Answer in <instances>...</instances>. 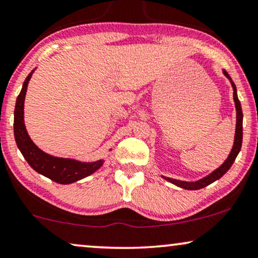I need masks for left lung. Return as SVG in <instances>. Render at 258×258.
I'll return each instance as SVG.
<instances>
[{"label": "left lung", "mask_w": 258, "mask_h": 258, "mask_svg": "<svg viewBox=\"0 0 258 258\" xmlns=\"http://www.w3.org/2000/svg\"><path fill=\"white\" fill-rule=\"evenodd\" d=\"M224 75L226 76L229 80L231 81V84H232L233 88V100H234V105H236V110H237V123H236V135H234V143H233V148L231 150L229 157L226 158L223 164L220 165L217 170H214L212 174H210L206 177L201 178L197 182H184V181H178V180H174V178H169V177H164L165 180H168L171 183H174L177 185V187H181L183 189H188V190H197V189H201L206 185L213 183L214 181L219 180L221 176L226 174V171L231 168V165L233 164L234 159L238 156V153L240 151V148H242V142H243V112H242V107H240V102L238 100L237 96V89L234 83L231 80L230 75L224 70Z\"/></svg>", "instance_id": "left-lung-1"}]
</instances>
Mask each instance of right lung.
<instances>
[{"label": "right lung", "instance_id": "right-lung-1", "mask_svg": "<svg viewBox=\"0 0 258 258\" xmlns=\"http://www.w3.org/2000/svg\"><path fill=\"white\" fill-rule=\"evenodd\" d=\"M32 74H33V71L25 80L20 94L16 99L14 110V136L16 145L20 149L22 156L28 162V164L35 171L46 176L50 180L60 184L73 183V182L82 180V178L95 172L103 164V161L100 159V161L93 163H82L75 161V159L53 157V156L41 151L32 142L27 131H26L24 121V103Z\"/></svg>", "mask_w": 258, "mask_h": 258}]
</instances>
